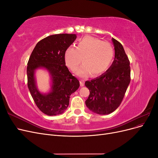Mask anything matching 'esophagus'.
<instances>
[{
  "instance_id": "obj_1",
  "label": "esophagus",
  "mask_w": 158,
  "mask_h": 158,
  "mask_svg": "<svg viewBox=\"0 0 158 158\" xmlns=\"http://www.w3.org/2000/svg\"><path fill=\"white\" fill-rule=\"evenodd\" d=\"M80 86H84V80H80Z\"/></svg>"
}]
</instances>
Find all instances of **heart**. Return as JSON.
I'll return each mask as SVG.
<instances>
[{
    "mask_svg": "<svg viewBox=\"0 0 158 158\" xmlns=\"http://www.w3.org/2000/svg\"><path fill=\"white\" fill-rule=\"evenodd\" d=\"M114 55L113 47L107 41L92 37H85L80 40L76 48L69 47L64 53L66 64L73 70L84 64L76 71L81 76L92 73L97 76L105 73L112 63Z\"/></svg>",
    "mask_w": 158,
    "mask_h": 158,
    "instance_id": "heart-1",
    "label": "heart"
}]
</instances>
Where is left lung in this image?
Here are the masks:
<instances>
[{
	"label": "left lung",
	"mask_w": 158,
	"mask_h": 158,
	"mask_svg": "<svg viewBox=\"0 0 158 158\" xmlns=\"http://www.w3.org/2000/svg\"><path fill=\"white\" fill-rule=\"evenodd\" d=\"M114 59L108 70L99 77L85 81L89 90L87 107L99 114H108L118 108L131 82V67L123 45L114 38Z\"/></svg>",
	"instance_id": "obj_1"
}]
</instances>
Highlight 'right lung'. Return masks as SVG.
<instances>
[{
	"label": "right lung",
	"mask_w": 158,
	"mask_h": 158,
	"mask_svg": "<svg viewBox=\"0 0 158 158\" xmlns=\"http://www.w3.org/2000/svg\"><path fill=\"white\" fill-rule=\"evenodd\" d=\"M76 39V34H55L37 43L30 56L27 66V87L33 101L41 112L55 116L63 113L69 105L70 95L80 86L78 80L66 67L64 53ZM44 68L51 75L52 89L47 94L38 90L35 71Z\"/></svg>",
	"instance_id": "right-lung-1"
}]
</instances>
